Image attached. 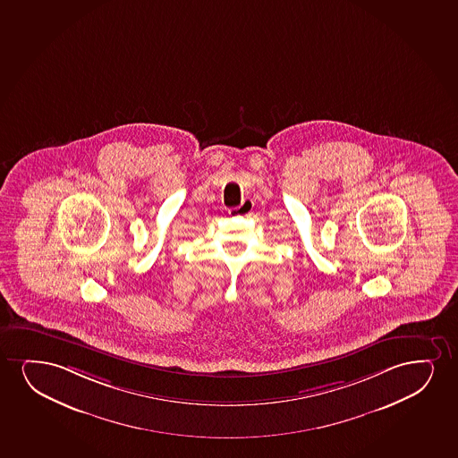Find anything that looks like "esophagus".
<instances>
[{
    "label": "esophagus",
    "mask_w": 458,
    "mask_h": 458,
    "mask_svg": "<svg viewBox=\"0 0 458 458\" xmlns=\"http://www.w3.org/2000/svg\"><path fill=\"white\" fill-rule=\"evenodd\" d=\"M252 208H254V201L250 199V198H244L238 208H231V214L237 215V216H246V215H250L252 212Z\"/></svg>",
    "instance_id": "34e87169"
}]
</instances>
